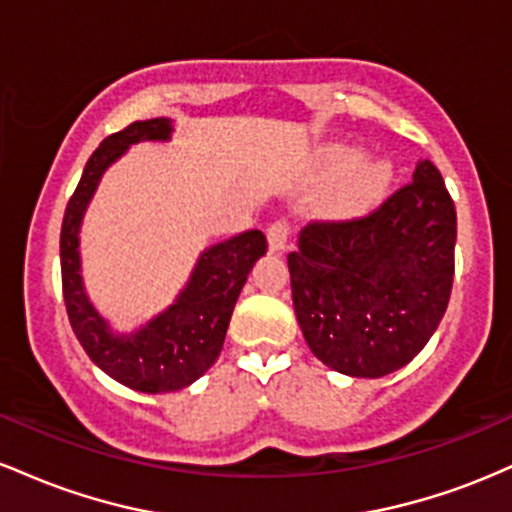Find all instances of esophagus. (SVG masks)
Wrapping results in <instances>:
<instances>
[{
	"instance_id": "obj_1",
	"label": "esophagus",
	"mask_w": 512,
	"mask_h": 512,
	"mask_svg": "<svg viewBox=\"0 0 512 512\" xmlns=\"http://www.w3.org/2000/svg\"><path fill=\"white\" fill-rule=\"evenodd\" d=\"M267 240H269V250H272V252H281V250H284L286 245H289V240H291V226H289V221L279 219V221L269 223V228H267Z\"/></svg>"
}]
</instances>
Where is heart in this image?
Wrapping results in <instances>:
<instances>
[{"mask_svg":"<svg viewBox=\"0 0 512 512\" xmlns=\"http://www.w3.org/2000/svg\"><path fill=\"white\" fill-rule=\"evenodd\" d=\"M358 161H361V154L354 149H337L330 156L332 173H349L339 187L337 197H334V209L339 214H356V211H363L373 202H378L392 180V168L387 163Z\"/></svg>","mask_w":512,"mask_h":512,"instance_id":"obj_1","label":"heart"}]
</instances>
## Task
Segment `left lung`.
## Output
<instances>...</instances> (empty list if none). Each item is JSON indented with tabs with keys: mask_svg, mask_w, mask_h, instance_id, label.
Here are the masks:
<instances>
[{
	"mask_svg": "<svg viewBox=\"0 0 512 512\" xmlns=\"http://www.w3.org/2000/svg\"><path fill=\"white\" fill-rule=\"evenodd\" d=\"M455 238V204L431 161L366 216L310 221L289 255L293 308L310 351L354 378L407 366L448 308Z\"/></svg>",
	"mask_w": 512,
	"mask_h": 512,
	"instance_id": "left-lung-1",
	"label": "left lung"
}]
</instances>
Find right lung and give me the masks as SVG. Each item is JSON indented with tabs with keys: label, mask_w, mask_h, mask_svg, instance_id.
<instances>
[{
	"label": "right lung",
	"mask_w": 512,
	"mask_h": 512,
	"mask_svg": "<svg viewBox=\"0 0 512 512\" xmlns=\"http://www.w3.org/2000/svg\"><path fill=\"white\" fill-rule=\"evenodd\" d=\"M168 117L132 122L110 134L88 158L62 221L60 262L62 293L69 322L84 351L103 373L139 392H175L192 385L214 366L226 339L228 322L248 281L267 252L262 231H245L202 252L178 301L134 334H113L84 291L79 257V228L101 175L137 142H168Z\"/></svg>",
	"instance_id": "1"
}]
</instances>
